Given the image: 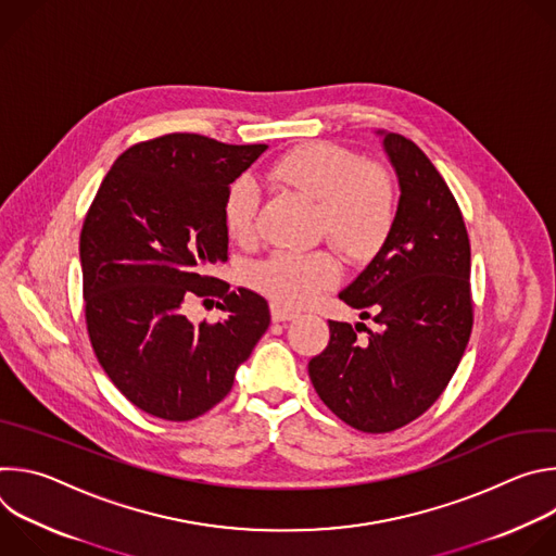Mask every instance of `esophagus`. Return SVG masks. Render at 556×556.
Wrapping results in <instances>:
<instances>
[{
  "mask_svg": "<svg viewBox=\"0 0 556 556\" xmlns=\"http://www.w3.org/2000/svg\"><path fill=\"white\" fill-rule=\"evenodd\" d=\"M270 312H273V321H290V319H294L296 316V312L294 309H290V307H286V305H281V303H273V307H270Z\"/></svg>",
  "mask_w": 556,
  "mask_h": 556,
  "instance_id": "obj_1",
  "label": "esophagus"
}]
</instances>
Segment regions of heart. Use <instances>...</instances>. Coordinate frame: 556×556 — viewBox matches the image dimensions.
Instances as JSON below:
<instances>
[{
    "instance_id": "obj_1",
    "label": "heart",
    "mask_w": 556,
    "mask_h": 556,
    "mask_svg": "<svg viewBox=\"0 0 556 556\" xmlns=\"http://www.w3.org/2000/svg\"><path fill=\"white\" fill-rule=\"evenodd\" d=\"M270 176L316 202V224L348 257L369 260L387 240L395 219V191L378 167L332 142H309L281 155ZM260 193L253 180H235L224 200V224L237 242L255 232ZM341 277L328 251H279L251 270V283L288 307L319 299Z\"/></svg>"
}]
</instances>
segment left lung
<instances>
[{
  "label": "left lung",
  "instance_id": "1",
  "mask_svg": "<svg viewBox=\"0 0 556 556\" xmlns=\"http://www.w3.org/2000/svg\"><path fill=\"white\" fill-rule=\"evenodd\" d=\"M399 178V208L384 244L339 292L376 330L330 321L328 348L307 363L319 399L365 433L401 429L444 391L472 328L470 244L459 206L418 144L376 131Z\"/></svg>",
  "mask_w": 556,
  "mask_h": 556
}]
</instances>
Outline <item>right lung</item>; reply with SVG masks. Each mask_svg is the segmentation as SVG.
<instances>
[{"mask_svg":"<svg viewBox=\"0 0 556 556\" xmlns=\"http://www.w3.org/2000/svg\"><path fill=\"white\" fill-rule=\"evenodd\" d=\"M264 151L200 134L134 144L88 211L78 255L90 341L149 416L185 422L215 407L270 326L262 294L208 277L228 257L226 193ZM193 295H219L225 319L191 323L184 305Z\"/></svg>","mask_w":556,"mask_h":556,"instance_id":"obj_1","label":"right lung"}]
</instances>
